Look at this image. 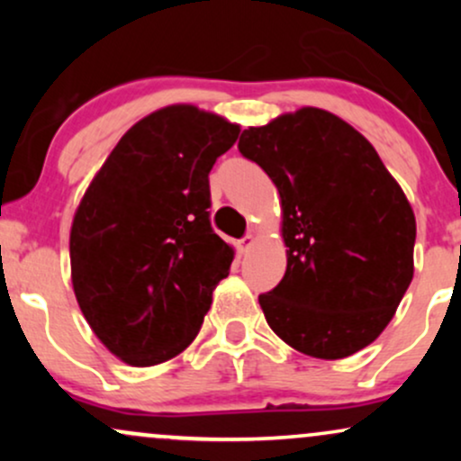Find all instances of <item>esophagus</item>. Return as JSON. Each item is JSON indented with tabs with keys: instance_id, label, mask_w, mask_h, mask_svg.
I'll use <instances>...</instances> for the list:
<instances>
[{
	"instance_id": "obj_1",
	"label": "esophagus",
	"mask_w": 461,
	"mask_h": 461,
	"mask_svg": "<svg viewBox=\"0 0 461 461\" xmlns=\"http://www.w3.org/2000/svg\"><path fill=\"white\" fill-rule=\"evenodd\" d=\"M253 245H256V236H253V234H247L245 238H242L240 242H238V249H240V253H247L249 249H251Z\"/></svg>"
}]
</instances>
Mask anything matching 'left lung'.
Segmentation results:
<instances>
[{"label": "left lung", "mask_w": 461, "mask_h": 461, "mask_svg": "<svg viewBox=\"0 0 461 461\" xmlns=\"http://www.w3.org/2000/svg\"><path fill=\"white\" fill-rule=\"evenodd\" d=\"M238 149L273 179L282 205L285 275L258 299L268 327L319 359L368 347L414 277L403 188L356 128L312 105L245 130Z\"/></svg>", "instance_id": "8db88e82"}]
</instances>
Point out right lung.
<instances>
[{"label":"right lung","instance_id":"add662e5","mask_svg":"<svg viewBox=\"0 0 461 461\" xmlns=\"http://www.w3.org/2000/svg\"><path fill=\"white\" fill-rule=\"evenodd\" d=\"M240 125L190 104L147 114L110 151L73 214L71 284L99 342L156 366L197 338L234 247L210 227L208 173Z\"/></svg>","mask_w":461,"mask_h":461}]
</instances>
